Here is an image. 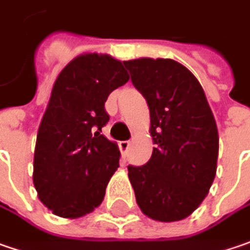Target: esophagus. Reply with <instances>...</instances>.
I'll use <instances>...</instances> for the list:
<instances>
[{
	"label": "esophagus",
	"instance_id": "34e87169",
	"mask_svg": "<svg viewBox=\"0 0 250 250\" xmlns=\"http://www.w3.org/2000/svg\"><path fill=\"white\" fill-rule=\"evenodd\" d=\"M128 146H130V141H120V143H119V148H120V151H122V154H123V155L127 154Z\"/></svg>",
	"mask_w": 250,
	"mask_h": 250
}]
</instances>
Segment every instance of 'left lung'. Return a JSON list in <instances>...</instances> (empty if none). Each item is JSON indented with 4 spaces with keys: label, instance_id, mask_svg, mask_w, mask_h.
Wrapping results in <instances>:
<instances>
[{
    "label": "left lung",
    "instance_id": "1",
    "mask_svg": "<svg viewBox=\"0 0 250 250\" xmlns=\"http://www.w3.org/2000/svg\"><path fill=\"white\" fill-rule=\"evenodd\" d=\"M149 107L154 149L143 167L128 165L136 200L146 217H189L208 194L218 158V130L200 82L170 59L125 61Z\"/></svg>",
    "mask_w": 250,
    "mask_h": 250
}]
</instances>
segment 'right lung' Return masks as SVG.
I'll list each match as a JSON object with an SVG mask.
<instances>
[{"instance_id":"right-lung-1","label":"right lung","mask_w":250,"mask_h":250,"mask_svg":"<svg viewBox=\"0 0 250 250\" xmlns=\"http://www.w3.org/2000/svg\"><path fill=\"white\" fill-rule=\"evenodd\" d=\"M125 61L85 53L59 74L40 122L33 185L40 201L62 218H80L104 201L120 151L102 134L107 96L128 81Z\"/></svg>"}]
</instances>
